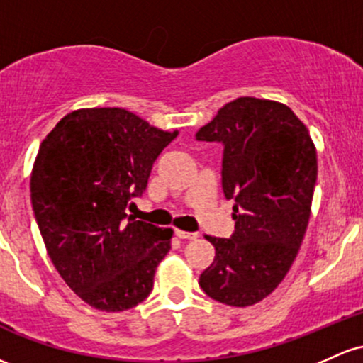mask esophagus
<instances>
[{
    "instance_id": "obj_1",
    "label": "esophagus",
    "mask_w": 363,
    "mask_h": 363,
    "mask_svg": "<svg viewBox=\"0 0 363 363\" xmlns=\"http://www.w3.org/2000/svg\"><path fill=\"white\" fill-rule=\"evenodd\" d=\"M175 236H177L179 240H196L198 234L196 233H186V230H181V229H175Z\"/></svg>"
}]
</instances>
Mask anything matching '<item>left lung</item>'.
<instances>
[{
	"label": "left lung",
	"instance_id": "8db88e82",
	"mask_svg": "<svg viewBox=\"0 0 363 363\" xmlns=\"http://www.w3.org/2000/svg\"><path fill=\"white\" fill-rule=\"evenodd\" d=\"M198 141L224 146L222 189L234 200L233 236L215 246L201 289L229 306L269 296L291 269L312 212L317 150L305 123L284 103L242 96L225 103Z\"/></svg>",
	"mask_w": 363,
	"mask_h": 363
}]
</instances>
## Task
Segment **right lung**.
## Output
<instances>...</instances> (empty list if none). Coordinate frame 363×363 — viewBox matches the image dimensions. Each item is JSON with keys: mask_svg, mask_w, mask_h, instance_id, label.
Instances as JSON below:
<instances>
[{"mask_svg": "<svg viewBox=\"0 0 363 363\" xmlns=\"http://www.w3.org/2000/svg\"><path fill=\"white\" fill-rule=\"evenodd\" d=\"M175 136L108 106L70 111L39 146L30 174L35 220L55 269L93 308L129 310L153 289L174 230L127 218L125 208Z\"/></svg>", "mask_w": 363, "mask_h": 363, "instance_id": "right-lung-1", "label": "right lung"}]
</instances>
